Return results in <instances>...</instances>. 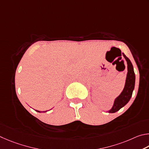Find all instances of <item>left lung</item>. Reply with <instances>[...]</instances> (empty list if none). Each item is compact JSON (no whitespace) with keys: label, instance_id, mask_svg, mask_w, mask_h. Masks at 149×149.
<instances>
[{"label":"left lung","instance_id":"obj_1","mask_svg":"<svg viewBox=\"0 0 149 149\" xmlns=\"http://www.w3.org/2000/svg\"><path fill=\"white\" fill-rule=\"evenodd\" d=\"M124 58L126 59L127 65V72L126 75V82L123 90L118 97L114 100L113 105L110 110L108 111L109 113H114L119 111L121 108L123 107L129 102L130 99L132 97L133 91L135 88V75L134 70V67L130 60L125 56V54H122Z\"/></svg>","mask_w":149,"mask_h":149}]
</instances>
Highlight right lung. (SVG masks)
<instances>
[{"instance_id":"1","label":"right lung","mask_w":149,"mask_h":149,"mask_svg":"<svg viewBox=\"0 0 149 149\" xmlns=\"http://www.w3.org/2000/svg\"><path fill=\"white\" fill-rule=\"evenodd\" d=\"M36 111H37L38 113H42V111H37V110H35ZM42 112H44V113H46V112H47V111H42Z\"/></svg>"}]
</instances>
